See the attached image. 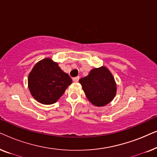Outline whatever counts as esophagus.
<instances>
[{"label": "esophagus", "instance_id": "obj_1", "mask_svg": "<svg viewBox=\"0 0 157 157\" xmlns=\"http://www.w3.org/2000/svg\"><path fill=\"white\" fill-rule=\"evenodd\" d=\"M79 80V76H76V77H74V78H73V81L74 82H78Z\"/></svg>", "mask_w": 157, "mask_h": 157}]
</instances>
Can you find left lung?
<instances>
[{
    "instance_id": "left-lung-1",
    "label": "left lung",
    "mask_w": 157,
    "mask_h": 157,
    "mask_svg": "<svg viewBox=\"0 0 157 157\" xmlns=\"http://www.w3.org/2000/svg\"><path fill=\"white\" fill-rule=\"evenodd\" d=\"M79 83L89 101L96 106L109 104L117 92L114 78L106 67L94 68L87 76L81 78Z\"/></svg>"
}]
</instances>
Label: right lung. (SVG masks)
<instances>
[{"label":"right lung","instance_id":"1","mask_svg":"<svg viewBox=\"0 0 157 157\" xmlns=\"http://www.w3.org/2000/svg\"><path fill=\"white\" fill-rule=\"evenodd\" d=\"M28 81L32 96L44 104L56 102L72 83L70 76L59 67L58 63L48 58L36 64Z\"/></svg>","mask_w":157,"mask_h":157}]
</instances>
